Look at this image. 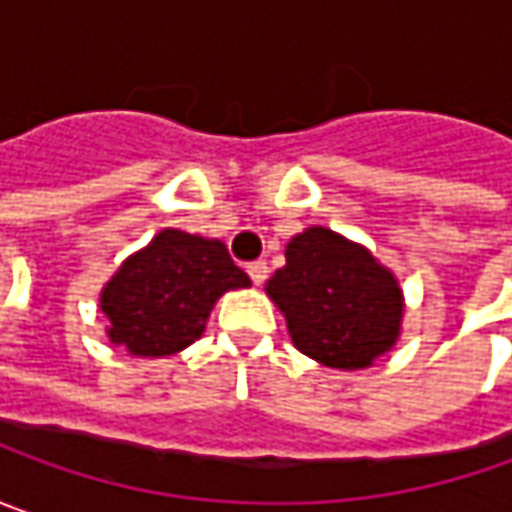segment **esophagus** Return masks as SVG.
<instances>
[{"mask_svg": "<svg viewBox=\"0 0 512 512\" xmlns=\"http://www.w3.org/2000/svg\"><path fill=\"white\" fill-rule=\"evenodd\" d=\"M267 273H270L267 262H250V265H247V276L253 279V285H265Z\"/></svg>", "mask_w": 512, "mask_h": 512, "instance_id": "1", "label": "esophagus"}]
</instances>
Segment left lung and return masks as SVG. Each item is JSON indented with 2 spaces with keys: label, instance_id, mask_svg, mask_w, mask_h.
<instances>
[{
  "label": "left lung",
  "instance_id": "1",
  "mask_svg": "<svg viewBox=\"0 0 512 512\" xmlns=\"http://www.w3.org/2000/svg\"><path fill=\"white\" fill-rule=\"evenodd\" d=\"M267 296L285 313L293 344L339 370L370 367L402 333L399 279L367 247L327 227L296 233Z\"/></svg>",
  "mask_w": 512,
  "mask_h": 512
}]
</instances>
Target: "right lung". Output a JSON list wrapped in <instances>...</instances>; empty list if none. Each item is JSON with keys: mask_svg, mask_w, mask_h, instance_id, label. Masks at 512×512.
Instances as JSON below:
<instances>
[{"mask_svg": "<svg viewBox=\"0 0 512 512\" xmlns=\"http://www.w3.org/2000/svg\"><path fill=\"white\" fill-rule=\"evenodd\" d=\"M236 287H250V279L219 239L165 227L122 262L99 307L110 342L130 356L162 359L196 342L216 299Z\"/></svg>", "mask_w": 512, "mask_h": 512, "instance_id": "obj_1", "label": "right lung"}]
</instances>
